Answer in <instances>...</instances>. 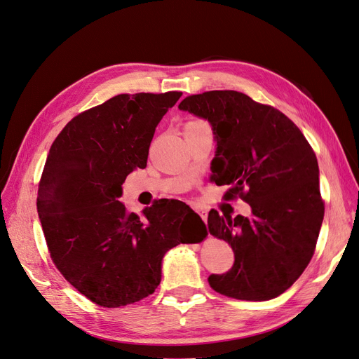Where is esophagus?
<instances>
[{"instance_id":"1","label":"esophagus","mask_w":359,"mask_h":359,"mask_svg":"<svg viewBox=\"0 0 359 359\" xmlns=\"http://www.w3.org/2000/svg\"><path fill=\"white\" fill-rule=\"evenodd\" d=\"M198 215H200V216H201V219H203L204 222H207V215L204 213V211H198Z\"/></svg>"}]
</instances>
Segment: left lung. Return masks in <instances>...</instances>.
Listing matches in <instances>:
<instances>
[{"instance_id": "left-lung-1", "label": "left lung", "mask_w": 359, "mask_h": 359, "mask_svg": "<svg viewBox=\"0 0 359 359\" xmlns=\"http://www.w3.org/2000/svg\"><path fill=\"white\" fill-rule=\"evenodd\" d=\"M179 109L210 123L211 180L231 187L228 200L240 194L251 207L250 217L208 213L210 233L235 255L226 273L208 276L210 287L240 300L278 297L306 269L324 219L311 144L283 112L240 91H205L183 99Z\"/></svg>"}]
</instances>
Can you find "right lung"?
<instances>
[{"mask_svg": "<svg viewBox=\"0 0 359 359\" xmlns=\"http://www.w3.org/2000/svg\"><path fill=\"white\" fill-rule=\"evenodd\" d=\"M180 96L118 95L71 119L50 148L36 198L50 256L65 280L100 306L152 294L167 251L198 243L195 235L205 231L182 201H156L143 217L118 201L126 177L146 167L155 128Z\"/></svg>", "mask_w": 359, "mask_h": 359, "instance_id": "obj_1", "label": "right lung"}]
</instances>
